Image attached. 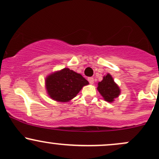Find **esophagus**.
I'll return each instance as SVG.
<instances>
[{
	"label": "esophagus",
	"mask_w": 159,
	"mask_h": 159,
	"mask_svg": "<svg viewBox=\"0 0 159 159\" xmlns=\"http://www.w3.org/2000/svg\"><path fill=\"white\" fill-rule=\"evenodd\" d=\"M88 81L89 82L90 84H93V83H94V78L93 77H89L88 78Z\"/></svg>",
	"instance_id": "34e87169"
}]
</instances>
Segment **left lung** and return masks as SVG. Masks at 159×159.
<instances>
[{"label":"left lung","mask_w":159,"mask_h":159,"mask_svg":"<svg viewBox=\"0 0 159 159\" xmlns=\"http://www.w3.org/2000/svg\"><path fill=\"white\" fill-rule=\"evenodd\" d=\"M98 90L104 99L108 102H112L114 98L120 95V89L114 82L113 78L110 74H107L103 77L102 81L98 83Z\"/></svg>","instance_id":"left-lung-1"}]
</instances>
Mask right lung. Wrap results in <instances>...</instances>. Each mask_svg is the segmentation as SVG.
Returning <instances> with one entry per match:
<instances>
[{"instance_id": "right-lung-1", "label": "right lung", "mask_w": 159, "mask_h": 159, "mask_svg": "<svg viewBox=\"0 0 159 159\" xmlns=\"http://www.w3.org/2000/svg\"><path fill=\"white\" fill-rule=\"evenodd\" d=\"M46 89L52 99L65 102L74 98L89 82L79 73L64 68L46 78Z\"/></svg>"}]
</instances>
